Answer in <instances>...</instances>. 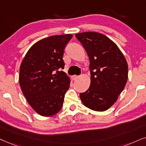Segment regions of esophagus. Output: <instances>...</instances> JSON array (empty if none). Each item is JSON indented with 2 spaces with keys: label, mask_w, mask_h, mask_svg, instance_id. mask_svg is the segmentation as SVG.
I'll return each mask as SVG.
<instances>
[{
  "label": "esophagus",
  "mask_w": 146,
  "mask_h": 146,
  "mask_svg": "<svg viewBox=\"0 0 146 146\" xmlns=\"http://www.w3.org/2000/svg\"><path fill=\"white\" fill-rule=\"evenodd\" d=\"M71 78L73 80H76V79L79 78V76L78 75H73V76L71 77Z\"/></svg>",
  "instance_id": "34e87169"
}]
</instances>
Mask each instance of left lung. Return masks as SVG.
I'll return each instance as SVG.
<instances>
[{"label": "left lung", "instance_id": "1", "mask_svg": "<svg viewBox=\"0 0 146 146\" xmlns=\"http://www.w3.org/2000/svg\"><path fill=\"white\" fill-rule=\"evenodd\" d=\"M75 37L90 59L91 84L80 93L83 104L96 111H105L117 101L128 79V64L112 40L98 32H84Z\"/></svg>", "mask_w": 146, "mask_h": 146}]
</instances>
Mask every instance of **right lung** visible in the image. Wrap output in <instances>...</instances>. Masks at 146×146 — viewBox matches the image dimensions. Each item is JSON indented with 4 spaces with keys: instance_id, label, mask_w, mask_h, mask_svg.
I'll list each match as a JSON object with an SVG mask.
<instances>
[{
    "instance_id": "right-lung-1",
    "label": "right lung",
    "mask_w": 146,
    "mask_h": 146,
    "mask_svg": "<svg viewBox=\"0 0 146 146\" xmlns=\"http://www.w3.org/2000/svg\"><path fill=\"white\" fill-rule=\"evenodd\" d=\"M71 34L50 36L34 44L27 51L19 69V84L27 102L44 117L61 109L70 79L64 69V48Z\"/></svg>"
}]
</instances>
